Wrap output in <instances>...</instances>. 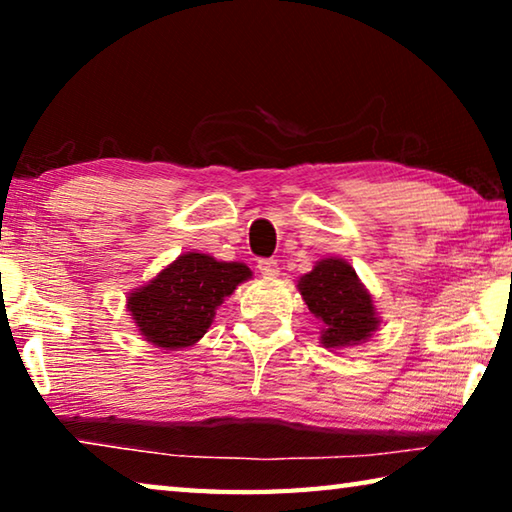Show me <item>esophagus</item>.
I'll return each mask as SVG.
<instances>
[{"mask_svg": "<svg viewBox=\"0 0 512 512\" xmlns=\"http://www.w3.org/2000/svg\"><path fill=\"white\" fill-rule=\"evenodd\" d=\"M257 268H259V273H262L264 277H275V275H280V266H277L275 259H259V262H257Z\"/></svg>", "mask_w": 512, "mask_h": 512, "instance_id": "34e87169", "label": "esophagus"}]
</instances>
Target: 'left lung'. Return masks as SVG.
Masks as SVG:
<instances>
[{"instance_id":"1","label":"left lung","mask_w":512,"mask_h":512,"mask_svg":"<svg viewBox=\"0 0 512 512\" xmlns=\"http://www.w3.org/2000/svg\"><path fill=\"white\" fill-rule=\"evenodd\" d=\"M302 300L323 323L320 341L325 348H348L368 341L379 327L372 296L339 257H327L298 280Z\"/></svg>"}]
</instances>
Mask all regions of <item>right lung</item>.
Here are the masks:
<instances>
[{"label":"right lung","instance_id":"obj_1","mask_svg":"<svg viewBox=\"0 0 512 512\" xmlns=\"http://www.w3.org/2000/svg\"><path fill=\"white\" fill-rule=\"evenodd\" d=\"M250 275L241 262L185 253L128 296V311L149 343L164 350L189 348L203 339L216 309Z\"/></svg>","mask_w":512,"mask_h":512}]
</instances>
